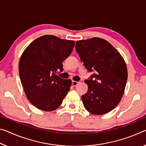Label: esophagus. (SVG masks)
I'll use <instances>...</instances> for the list:
<instances>
[{
  "mask_svg": "<svg viewBox=\"0 0 146 146\" xmlns=\"http://www.w3.org/2000/svg\"><path fill=\"white\" fill-rule=\"evenodd\" d=\"M78 83H79V82L75 81V80H73V81L72 82V85L73 86H77L78 84Z\"/></svg>",
  "mask_w": 146,
  "mask_h": 146,
  "instance_id": "obj_1",
  "label": "esophagus"
}]
</instances>
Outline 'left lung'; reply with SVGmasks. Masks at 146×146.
I'll return each mask as SVG.
<instances>
[{"label":"left lung","instance_id":"obj_1","mask_svg":"<svg viewBox=\"0 0 146 146\" xmlns=\"http://www.w3.org/2000/svg\"><path fill=\"white\" fill-rule=\"evenodd\" d=\"M76 51L88 71L87 93L82 96L83 105L90 113L103 115L116 106L123 96L127 68L120 53L104 39L92 38L76 43Z\"/></svg>","mask_w":146,"mask_h":146}]
</instances>
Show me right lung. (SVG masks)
Returning <instances> with one entry per match:
<instances>
[{"instance_id":"add662e5","label":"right lung","mask_w":146,"mask_h":146,"mask_svg":"<svg viewBox=\"0 0 146 146\" xmlns=\"http://www.w3.org/2000/svg\"><path fill=\"white\" fill-rule=\"evenodd\" d=\"M75 41L52 35L36 39L24 50L19 64L21 82L30 102L46 112L56 110L70 90L72 81L56 75L73 51Z\"/></svg>"}]
</instances>
